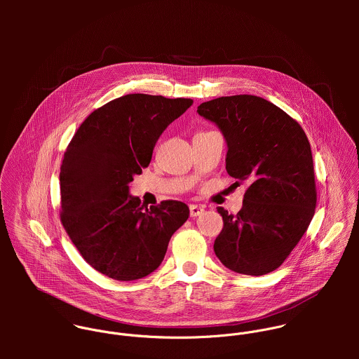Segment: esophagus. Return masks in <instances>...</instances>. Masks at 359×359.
I'll return each mask as SVG.
<instances>
[{"label":"esophagus","instance_id":"1","mask_svg":"<svg viewBox=\"0 0 359 359\" xmlns=\"http://www.w3.org/2000/svg\"><path fill=\"white\" fill-rule=\"evenodd\" d=\"M189 211H191V217H198L205 211V208L202 205H189Z\"/></svg>","mask_w":359,"mask_h":359}]
</instances>
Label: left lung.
<instances>
[{
    "mask_svg": "<svg viewBox=\"0 0 359 359\" xmlns=\"http://www.w3.org/2000/svg\"><path fill=\"white\" fill-rule=\"evenodd\" d=\"M198 113L225 138L228 174L250 184L236 215L217 208L224 228L215 256L238 273H269L300 242L315 212L307 135L287 113L255 95L221 97L201 103Z\"/></svg>",
    "mask_w": 359,
    "mask_h": 359,
    "instance_id": "obj_1",
    "label": "left lung"
}]
</instances>
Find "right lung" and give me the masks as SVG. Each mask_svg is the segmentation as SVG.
<instances>
[{
  "label": "right lung",
  "mask_w": 359,
  "mask_h": 359,
  "mask_svg": "<svg viewBox=\"0 0 359 359\" xmlns=\"http://www.w3.org/2000/svg\"><path fill=\"white\" fill-rule=\"evenodd\" d=\"M192 100L130 94L94 110L79 127L60 165V221L83 258L116 280L158 268L172 233L189 217L177 201L144 207L130 195L163 131Z\"/></svg>",
  "instance_id": "right-lung-1"
}]
</instances>
